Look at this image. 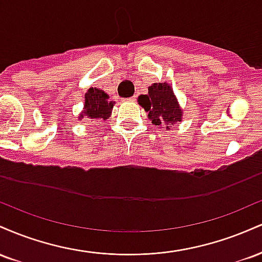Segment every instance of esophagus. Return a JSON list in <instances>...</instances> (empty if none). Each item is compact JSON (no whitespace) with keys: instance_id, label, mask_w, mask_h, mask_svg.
Masks as SVG:
<instances>
[{"instance_id":"obj_1","label":"esophagus","mask_w":262,"mask_h":262,"mask_svg":"<svg viewBox=\"0 0 262 262\" xmlns=\"http://www.w3.org/2000/svg\"><path fill=\"white\" fill-rule=\"evenodd\" d=\"M135 100H137V97H135V96H133V97L125 98V101H135Z\"/></svg>"}]
</instances>
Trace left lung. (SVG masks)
<instances>
[{"label":"left lung","instance_id":"8db88e82","mask_svg":"<svg viewBox=\"0 0 262 262\" xmlns=\"http://www.w3.org/2000/svg\"><path fill=\"white\" fill-rule=\"evenodd\" d=\"M138 102L148 112L152 124L161 125L162 123L169 124L181 122V108L179 107L172 89L166 82L150 86L148 95H140Z\"/></svg>","mask_w":262,"mask_h":262}]
</instances>
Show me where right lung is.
<instances>
[{"label": "right lung", "instance_id": "add662e5", "mask_svg": "<svg viewBox=\"0 0 262 262\" xmlns=\"http://www.w3.org/2000/svg\"><path fill=\"white\" fill-rule=\"evenodd\" d=\"M108 95L98 89H90L85 95V108L79 118L107 119L112 113L113 102L108 101Z\"/></svg>", "mask_w": 262, "mask_h": 262}]
</instances>
